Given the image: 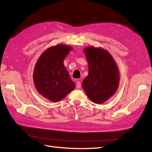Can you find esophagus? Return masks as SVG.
<instances>
[{
    "mask_svg": "<svg viewBox=\"0 0 152 152\" xmlns=\"http://www.w3.org/2000/svg\"><path fill=\"white\" fill-rule=\"evenodd\" d=\"M76 87H77V88H78V89L80 88V87H81V82L80 81H77V84H76Z\"/></svg>",
    "mask_w": 152,
    "mask_h": 152,
    "instance_id": "esophagus-1",
    "label": "esophagus"
}]
</instances>
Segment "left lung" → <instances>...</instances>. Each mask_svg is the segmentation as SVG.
<instances>
[{
  "mask_svg": "<svg viewBox=\"0 0 152 152\" xmlns=\"http://www.w3.org/2000/svg\"><path fill=\"white\" fill-rule=\"evenodd\" d=\"M84 53L88 62L89 75L82 82V88L92 102L103 103L118 88V68L110 54L103 49L88 47Z\"/></svg>",
  "mask_w": 152,
  "mask_h": 152,
  "instance_id": "1",
  "label": "left lung"
}]
</instances>
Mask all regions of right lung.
I'll return each mask as SVG.
<instances>
[{
    "label": "right lung",
    "instance_id": "right-lung-1",
    "mask_svg": "<svg viewBox=\"0 0 152 152\" xmlns=\"http://www.w3.org/2000/svg\"><path fill=\"white\" fill-rule=\"evenodd\" d=\"M68 45H57L45 50L37 62L34 72L35 86L44 97L53 102L64 98L75 89L63 60L70 53Z\"/></svg>",
    "mask_w": 152,
    "mask_h": 152
}]
</instances>
